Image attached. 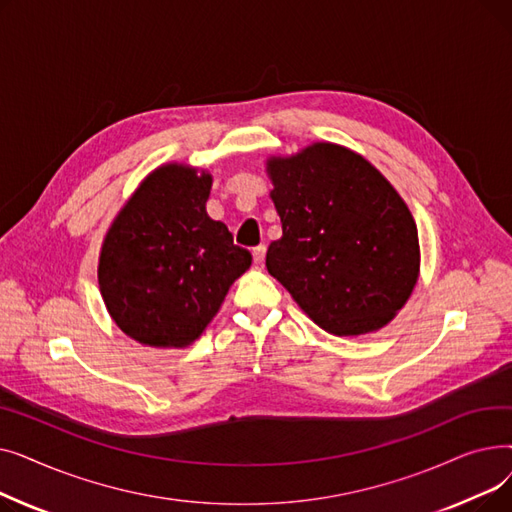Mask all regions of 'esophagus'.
<instances>
[{
    "mask_svg": "<svg viewBox=\"0 0 512 512\" xmlns=\"http://www.w3.org/2000/svg\"><path fill=\"white\" fill-rule=\"evenodd\" d=\"M265 251H267V247H265V245H257V247L253 249V259H255V263H257V265H261V263H263V259H265Z\"/></svg>",
    "mask_w": 512,
    "mask_h": 512,
    "instance_id": "obj_1",
    "label": "esophagus"
}]
</instances>
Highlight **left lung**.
Segmentation results:
<instances>
[{"label": "left lung", "mask_w": 512, "mask_h": 512, "mask_svg": "<svg viewBox=\"0 0 512 512\" xmlns=\"http://www.w3.org/2000/svg\"><path fill=\"white\" fill-rule=\"evenodd\" d=\"M282 236L265 265L319 328L386 326L419 274L413 215L367 159L332 143L267 161Z\"/></svg>", "instance_id": "obj_1"}]
</instances>
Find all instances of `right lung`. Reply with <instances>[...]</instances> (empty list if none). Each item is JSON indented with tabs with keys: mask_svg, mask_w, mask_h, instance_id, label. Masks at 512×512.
<instances>
[{
	"mask_svg": "<svg viewBox=\"0 0 512 512\" xmlns=\"http://www.w3.org/2000/svg\"><path fill=\"white\" fill-rule=\"evenodd\" d=\"M209 188V174L157 168L107 230L101 297L120 330L141 344H191L253 261L226 224L207 215Z\"/></svg>",
	"mask_w": 512,
	"mask_h": 512,
	"instance_id": "1",
	"label": "right lung"
}]
</instances>
